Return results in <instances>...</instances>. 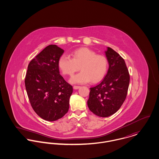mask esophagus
<instances>
[{"instance_id":"esophagus-1","label":"esophagus","mask_w":159,"mask_h":159,"mask_svg":"<svg viewBox=\"0 0 159 159\" xmlns=\"http://www.w3.org/2000/svg\"><path fill=\"white\" fill-rule=\"evenodd\" d=\"M80 88V86H73L74 89H78Z\"/></svg>"}]
</instances>
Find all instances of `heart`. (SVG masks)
<instances>
[{
  "label": "heart",
  "instance_id": "obj_1",
  "mask_svg": "<svg viewBox=\"0 0 159 159\" xmlns=\"http://www.w3.org/2000/svg\"><path fill=\"white\" fill-rule=\"evenodd\" d=\"M71 56L72 58L62 54L57 63L60 70L65 75L71 76L80 68L81 71L71 78V83L84 84L91 80L93 83H97L107 73L108 60L105 56L97 54L87 48L76 49L72 52Z\"/></svg>",
  "mask_w": 159,
  "mask_h": 159
}]
</instances>
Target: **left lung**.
Listing matches in <instances>:
<instances>
[{
	"instance_id": "obj_1",
	"label": "left lung",
	"mask_w": 159,
	"mask_h": 159,
	"mask_svg": "<svg viewBox=\"0 0 159 159\" xmlns=\"http://www.w3.org/2000/svg\"><path fill=\"white\" fill-rule=\"evenodd\" d=\"M109 68L100 83L91 88L88 105L93 113L108 117L117 112L125 101L130 75L124 59L112 48L105 51Z\"/></svg>"
}]
</instances>
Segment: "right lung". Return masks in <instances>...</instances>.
<instances>
[{"label": "right lung", "instance_id": "add662e5", "mask_svg": "<svg viewBox=\"0 0 159 159\" xmlns=\"http://www.w3.org/2000/svg\"><path fill=\"white\" fill-rule=\"evenodd\" d=\"M64 51L46 46L28 65L25 86L30 105L41 118L54 121L68 112L71 85L60 75L58 60Z\"/></svg>", "mask_w": 159, "mask_h": 159}]
</instances>
